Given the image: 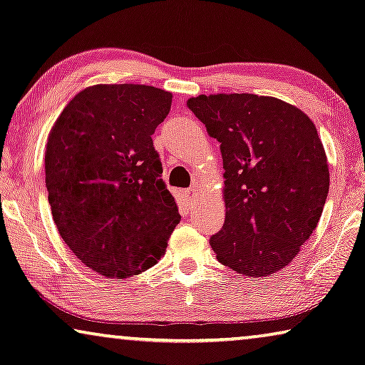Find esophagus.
<instances>
[{
  "instance_id": "obj_1",
  "label": "esophagus",
  "mask_w": 365,
  "mask_h": 365,
  "mask_svg": "<svg viewBox=\"0 0 365 365\" xmlns=\"http://www.w3.org/2000/svg\"><path fill=\"white\" fill-rule=\"evenodd\" d=\"M185 196H187L188 206H193V203H196V201H198V190H196V188H188L187 192H185Z\"/></svg>"
}]
</instances>
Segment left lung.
I'll list each match as a JSON object with an SVG mask.
<instances>
[{
  "mask_svg": "<svg viewBox=\"0 0 365 365\" xmlns=\"http://www.w3.org/2000/svg\"><path fill=\"white\" fill-rule=\"evenodd\" d=\"M187 106L221 144L225 221L211 248L237 273L271 276L296 258L328 196L314 121L284 101L245 92L192 97Z\"/></svg>",
  "mask_w": 365,
  "mask_h": 365,
  "instance_id": "left-lung-1",
  "label": "left lung"
}]
</instances>
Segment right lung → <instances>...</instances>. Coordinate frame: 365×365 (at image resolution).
I'll list each match as a JSON object with an SVG mask.
<instances>
[{"label": "right lung", "instance_id": "add662e5", "mask_svg": "<svg viewBox=\"0 0 365 365\" xmlns=\"http://www.w3.org/2000/svg\"><path fill=\"white\" fill-rule=\"evenodd\" d=\"M172 92L96 84L78 92L51 126L45 183L56 229L74 255L123 279L159 262L180 222L153 144Z\"/></svg>", "mask_w": 365, "mask_h": 365}]
</instances>
